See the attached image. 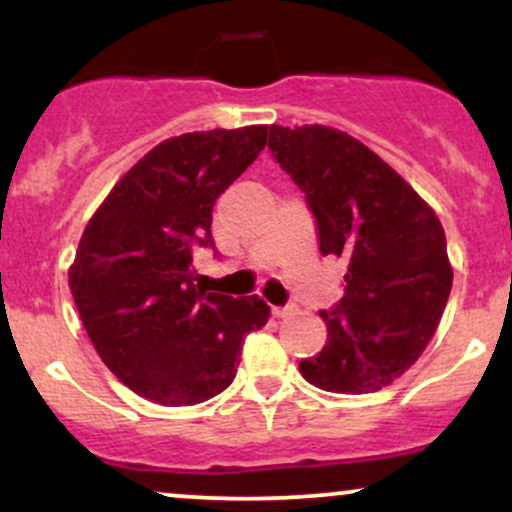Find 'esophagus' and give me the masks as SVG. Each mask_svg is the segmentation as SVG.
Returning <instances> with one entry per match:
<instances>
[{
    "label": "esophagus",
    "mask_w": 512,
    "mask_h": 512,
    "mask_svg": "<svg viewBox=\"0 0 512 512\" xmlns=\"http://www.w3.org/2000/svg\"><path fill=\"white\" fill-rule=\"evenodd\" d=\"M293 313H296V305H274L272 308L274 317H289Z\"/></svg>",
    "instance_id": "1"
}]
</instances>
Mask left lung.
Segmentation results:
<instances>
[{
  "label": "left lung",
  "instance_id": "1",
  "mask_svg": "<svg viewBox=\"0 0 512 512\" xmlns=\"http://www.w3.org/2000/svg\"><path fill=\"white\" fill-rule=\"evenodd\" d=\"M269 151L301 187L322 255L346 262L342 301L320 310L327 344L298 368L327 392L383 390L421 356L448 303L443 226L402 175L346 132L272 125Z\"/></svg>",
  "mask_w": 512,
  "mask_h": 512
}]
</instances>
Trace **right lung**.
I'll list each match as a JSON object with an SVG mask.
<instances>
[{
    "mask_svg": "<svg viewBox=\"0 0 512 512\" xmlns=\"http://www.w3.org/2000/svg\"><path fill=\"white\" fill-rule=\"evenodd\" d=\"M267 127L166 139L122 175L88 221L69 289L98 356L129 390L166 407L207 402L236 378L245 334L269 305L197 284L192 255L214 248L211 211L255 161Z\"/></svg>",
    "mask_w": 512,
    "mask_h": 512,
    "instance_id": "add662e5",
    "label": "right lung"
}]
</instances>
